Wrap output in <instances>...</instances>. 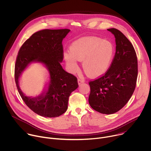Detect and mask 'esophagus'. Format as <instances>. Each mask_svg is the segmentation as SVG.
I'll return each instance as SVG.
<instances>
[{
	"label": "esophagus",
	"mask_w": 151,
	"mask_h": 151,
	"mask_svg": "<svg viewBox=\"0 0 151 151\" xmlns=\"http://www.w3.org/2000/svg\"><path fill=\"white\" fill-rule=\"evenodd\" d=\"M84 81L83 79L78 78V84H81L82 83H84Z\"/></svg>",
	"instance_id": "34e87169"
}]
</instances>
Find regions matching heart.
I'll list each match as a JSON object with an SVG mask.
<instances>
[{"label": "heart", "mask_w": 151, "mask_h": 151, "mask_svg": "<svg viewBox=\"0 0 151 151\" xmlns=\"http://www.w3.org/2000/svg\"><path fill=\"white\" fill-rule=\"evenodd\" d=\"M112 44L96 37H87L74 42L70 51L65 53L67 64L72 71L78 68L77 60L82 62L86 73L91 77L104 74L111 63L114 55Z\"/></svg>", "instance_id": "b5f03b06"}]
</instances>
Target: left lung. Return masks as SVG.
Here are the masks:
<instances>
[{
  "label": "left lung",
  "mask_w": 151,
  "mask_h": 151,
  "mask_svg": "<svg viewBox=\"0 0 151 151\" xmlns=\"http://www.w3.org/2000/svg\"><path fill=\"white\" fill-rule=\"evenodd\" d=\"M115 37L116 52L108 70L90 81L89 104L104 114L116 112L132 97L136 85L138 65L136 53L129 40L116 28H109Z\"/></svg>",
  "instance_id": "8db88e82"
}]
</instances>
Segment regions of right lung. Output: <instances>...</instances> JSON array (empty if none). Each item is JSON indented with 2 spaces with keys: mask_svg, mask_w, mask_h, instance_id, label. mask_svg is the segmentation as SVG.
<instances>
[{
  "mask_svg": "<svg viewBox=\"0 0 151 151\" xmlns=\"http://www.w3.org/2000/svg\"><path fill=\"white\" fill-rule=\"evenodd\" d=\"M69 29H45L35 33L20 47L15 65V80L18 91L27 106L36 114L47 118L59 116L68 108L71 93L78 86L77 78L66 72L60 63L64 58L63 40ZM44 63L50 73V83L45 96L36 99L25 97L19 88L20 73L31 62Z\"/></svg>",
  "mask_w": 151,
  "mask_h": 151,
  "instance_id": "right-lung-1",
  "label": "right lung"
}]
</instances>
